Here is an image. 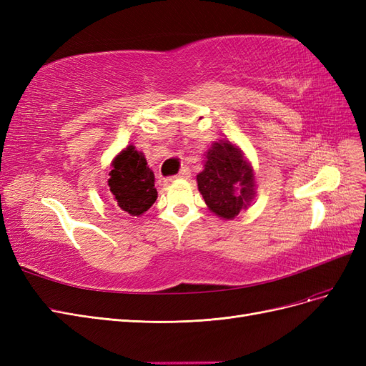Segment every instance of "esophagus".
<instances>
[{"instance_id":"obj_1","label":"esophagus","mask_w":366,"mask_h":366,"mask_svg":"<svg viewBox=\"0 0 366 366\" xmlns=\"http://www.w3.org/2000/svg\"><path fill=\"white\" fill-rule=\"evenodd\" d=\"M189 177H191V171H189V168H182V169H180V172H179V175H177V179L186 180V179H189Z\"/></svg>"}]
</instances>
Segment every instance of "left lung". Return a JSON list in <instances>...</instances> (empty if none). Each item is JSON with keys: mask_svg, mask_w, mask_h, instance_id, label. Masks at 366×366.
<instances>
[{"mask_svg": "<svg viewBox=\"0 0 366 366\" xmlns=\"http://www.w3.org/2000/svg\"><path fill=\"white\" fill-rule=\"evenodd\" d=\"M204 169L197 175L198 191L210 212L234 219L254 198V171L235 143L227 139L214 142L204 152Z\"/></svg>", "mask_w": 366, "mask_h": 366, "instance_id": "obj_1", "label": "left lung"}]
</instances>
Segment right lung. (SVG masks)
<instances>
[{
	"label": "right lung",
	"instance_id": "right-lung-1",
	"mask_svg": "<svg viewBox=\"0 0 366 366\" xmlns=\"http://www.w3.org/2000/svg\"><path fill=\"white\" fill-rule=\"evenodd\" d=\"M108 186L117 206L131 217H140L157 200L154 172L134 145L122 149L112 162Z\"/></svg>",
	"mask_w": 366,
	"mask_h": 366
}]
</instances>
